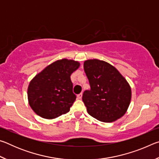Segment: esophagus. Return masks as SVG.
Masks as SVG:
<instances>
[{
	"label": "esophagus",
	"mask_w": 159,
	"mask_h": 159,
	"mask_svg": "<svg viewBox=\"0 0 159 159\" xmlns=\"http://www.w3.org/2000/svg\"><path fill=\"white\" fill-rule=\"evenodd\" d=\"M77 98H78V99H81L82 98V93L79 94V95H77Z\"/></svg>",
	"instance_id": "34e87169"
}]
</instances>
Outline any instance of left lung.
Listing matches in <instances>:
<instances>
[{"label": "left lung", "mask_w": 159, "mask_h": 159, "mask_svg": "<svg viewBox=\"0 0 159 159\" xmlns=\"http://www.w3.org/2000/svg\"><path fill=\"white\" fill-rule=\"evenodd\" d=\"M83 67L90 86L82 98L88 114L105 123L122 117L131 99L127 80L114 66L104 61L86 60Z\"/></svg>", "instance_id": "left-lung-1"}]
</instances>
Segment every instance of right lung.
I'll use <instances>...</instances> for the list:
<instances>
[{
    "label": "right lung",
    "instance_id": "right-lung-1",
    "mask_svg": "<svg viewBox=\"0 0 159 159\" xmlns=\"http://www.w3.org/2000/svg\"><path fill=\"white\" fill-rule=\"evenodd\" d=\"M79 66L74 60H57L31 80L28 88V99L36 114L52 119L69 111L76 98L70 76Z\"/></svg>",
    "mask_w": 159,
    "mask_h": 159
}]
</instances>
